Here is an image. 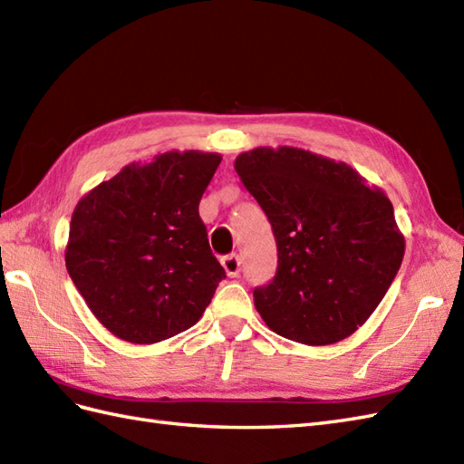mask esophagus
Segmentation results:
<instances>
[{
  "instance_id": "34e87169",
  "label": "esophagus",
  "mask_w": 464,
  "mask_h": 464,
  "mask_svg": "<svg viewBox=\"0 0 464 464\" xmlns=\"http://www.w3.org/2000/svg\"><path fill=\"white\" fill-rule=\"evenodd\" d=\"M221 266H223L225 272H227L229 278L239 276V272H241V258L237 256V255L223 256V258H221Z\"/></svg>"
}]
</instances>
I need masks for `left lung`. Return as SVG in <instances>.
Masks as SVG:
<instances>
[{"label": "left lung", "mask_w": 464, "mask_h": 464, "mask_svg": "<svg viewBox=\"0 0 464 464\" xmlns=\"http://www.w3.org/2000/svg\"><path fill=\"white\" fill-rule=\"evenodd\" d=\"M235 170L276 237V276L253 292L260 317L304 345L353 335L406 251L388 196L349 164L295 147L241 152Z\"/></svg>", "instance_id": "left-lung-1"}]
</instances>
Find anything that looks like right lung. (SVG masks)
<instances>
[{
    "label": "right lung",
    "instance_id": "right-lung-1",
    "mask_svg": "<svg viewBox=\"0 0 464 464\" xmlns=\"http://www.w3.org/2000/svg\"><path fill=\"white\" fill-rule=\"evenodd\" d=\"M219 162L218 152L169 150L127 164L78 201L66 268L115 337L150 345L204 315L225 270L198 206Z\"/></svg>",
    "mask_w": 464,
    "mask_h": 464
}]
</instances>
